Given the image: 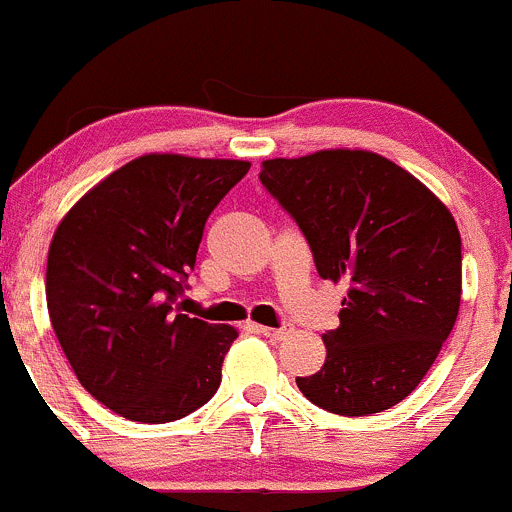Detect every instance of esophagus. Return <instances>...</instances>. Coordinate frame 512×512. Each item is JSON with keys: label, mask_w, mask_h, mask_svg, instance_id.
Instances as JSON below:
<instances>
[{"label": "esophagus", "mask_w": 512, "mask_h": 512, "mask_svg": "<svg viewBox=\"0 0 512 512\" xmlns=\"http://www.w3.org/2000/svg\"><path fill=\"white\" fill-rule=\"evenodd\" d=\"M257 330H260L265 337H270V340H282V337H285L287 332H290V330H287V327H265V325H260V327H257Z\"/></svg>", "instance_id": "esophagus-1"}]
</instances>
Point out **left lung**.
<instances>
[{
	"label": "left lung",
	"mask_w": 512,
	"mask_h": 512,
	"mask_svg": "<svg viewBox=\"0 0 512 512\" xmlns=\"http://www.w3.org/2000/svg\"><path fill=\"white\" fill-rule=\"evenodd\" d=\"M262 185L295 217L322 280L345 282L325 365L297 388L345 418L408 398L460 310L463 255L443 200L388 157L317 150L262 162Z\"/></svg>",
	"instance_id": "obj_1"
}]
</instances>
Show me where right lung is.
<instances>
[{
  "mask_svg": "<svg viewBox=\"0 0 512 512\" xmlns=\"http://www.w3.org/2000/svg\"><path fill=\"white\" fill-rule=\"evenodd\" d=\"M245 160L150 152L79 197L47 257V310L74 375L135 423H172L217 393L232 325L177 310L217 202Z\"/></svg>",
  "mask_w": 512,
  "mask_h": 512,
  "instance_id": "right-lung-1",
  "label": "right lung"
}]
</instances>
